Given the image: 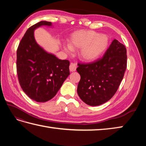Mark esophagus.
Instances as JSON below:
<instances>
[{"label":"esophagus","mask_w":146,"mask_h":146,"mask_svg":"<svg viewBox=\"0 0 146 146\" xmlns=\"http://www.w3.org/2000/svg\"><path fill=\"white\" fill-rule=\"evenodd\" d=\"M77 68L76 64V63H71L70 65V70L71 71H75L76 69Z\"/></svg>","instance_id":"34e87169"}]
</instances>
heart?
Listing matches in <instances>:
<instances>
[{"label": "heart", "mask_w": 146, "mask_h": 146, "mask_svg": "<svg viewBox=\"0 0 146 146\" xmlns=\"http://www.w3.org/2000/svg\"><path fill=\"white\" fill-rule=\"evenodd\" d=\"M70 44L63 43L64 51L71 54L74 48H81L80 56L85 61H93L98 58L106 49L108 44L107 37L93 31H79L71 34Z\"/></svg>", "instance_id": "1"}]
</instances>
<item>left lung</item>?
I'll use <instances>...</instances> for the list:
<instances>
[{
  "instance_id": "left-lung-1",
  "label": "left lung",
  "mask_w": 146,
  "mask_h": 146,
  "mask_svg": "<svg viewBox=\"0 0 146 146\" xmlns=\"http://www.w3.org/2000/svg\"><path fill=\"white\" fill-rule=\"evenodd\" d=\"M81 78L77 93L88 105L97 106L110 100L115 94L127 68V50L116 39L104 56L89 63H78Z\"/></svg>"
}]
</instances>
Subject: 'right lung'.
Masks as SVG:
<instances>
[{
  "label": "right lung",
  "mask_w": 146,
  "mask_h": 146,
  "mask_svg": "<svg viewBox=\"0 0 146 146\" xmlns=\"http://www.w3.org/2000/svg\"><path fill=\"white\" fill-rule=\"evenodd\" d=\"M51 25V22L41 21L30 27L17 50V73L21 87L31 99L38 102L53 98L70 75V61L48 53L35 39L36 28Z\"/></svg>",
  "instance_id": "obj_1"
}]
</instances>
